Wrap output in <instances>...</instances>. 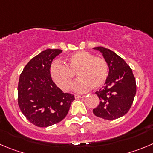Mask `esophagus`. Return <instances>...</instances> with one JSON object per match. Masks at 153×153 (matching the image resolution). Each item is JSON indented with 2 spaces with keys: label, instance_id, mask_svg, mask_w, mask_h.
<instances>
[{
  "label": "esophagus",
  "instance_id": "esophagus-1",
  "mask_svg": "<svg viewBox=\"0 0 153 153\" xmlns=\"http://www.w3.org/2000/svg\"><path fill=\"white\" fill-rule=\"evenodd\" d=\"M75 97L76 99H79V98H83L85 97V95H75Z\"/></svg>",
  "mask_w": 153,
  "mask_h": 153
}]
</instances>
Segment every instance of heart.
Here are the masks:
<instances>
[{
    "mask_svg": "<svg viewBox=\"0 0 153 153\" xmlns=\"http://www.w3.org/2000/svg\"><path fill=\"white\" fill-rule=\"evenodd\" d=\"M65 65L54 62L50 68L51 77L54 83L62 91H68L72 85L75 74L78 79L72 86L76 92H85L93 88H101L109 75L108 65L105 59L80 51L67 56Z\"/></svg>",
    "mask_w": 153,
    "mask_h": 153,
    "instance_id": "1",
    "label": "heart"
}]
</instances>
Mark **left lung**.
<instances>
[{"mask_svg": "<svg viewBox=\"0 0 153 153\" xmlns=\"http://www.w3.org/2000/svg\"><path fill=\"white\" fill-rule=\"evenodd\" d=\"M93 49L102 53L109 66V75L104 86L95 94L100 103L93 112L96 116L114 120L129 111L136 94V81L132 69L122 57L102 47Z\"/></svg>", "mask_w": 153, "mask_h": 153, "instance_id": "obj_1", "label": "left lung"}]
</instances>
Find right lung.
<instances>
[{
	"label": "right lung",
	"instance_id": "right-lung-1",
	"mask_svg": "<svg viewBox=\"0 0 153 153\" xmlns=\"http://www.w3.org/2000/svg\"><path fill=\"white\" fill-rule=\"evenodd\" d=\"M62 52L47 49L33 57L21 73L18 104L25 118L41 128L62 121L68 113L74 95L63 93L53 81L50 68L53 59Z\"/></svg>",
	"mask_w": 153,
	"mask_h": 153
}]
</instances>
